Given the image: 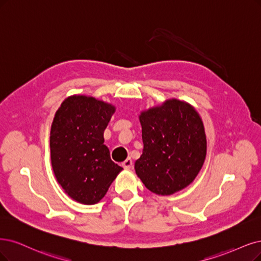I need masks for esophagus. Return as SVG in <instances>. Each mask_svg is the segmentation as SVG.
I'll return each mask as SVG.
<instances>
[{"label":"esophagus","mask_w":261,"mask_h":261,"mask_svg":"<svg viewBox=\"0 0 261 261\" xmlns=\"http://www.w3.org/2000/svg\"><path fill=\"white\" fill-rule=\"evenodd\" d=\"M122 167L125 169V170H130L132 167H133V161L131 158H127L123 162H122Z\"/></svg>","instance_id":"1"}]
</instances>
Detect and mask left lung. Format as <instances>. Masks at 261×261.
<instances>
[{
  "instance_id": "1",
  "label": "left lung",
  "mask_w": 261,
  "mask_h": 261,
  "mask_svg": "<svg viewBox=\"0 0 261 261\" xmlns=\"http://www.w3.org/2000/svg\"><path fill=\"white\" fill-rule=\"evenodd\" d=\"M143 151L134 163L137 175L158 196H170L195 180L206 157L203 121L194 106L168 99L142 111Z\"/></svg>"
}]
</instances>
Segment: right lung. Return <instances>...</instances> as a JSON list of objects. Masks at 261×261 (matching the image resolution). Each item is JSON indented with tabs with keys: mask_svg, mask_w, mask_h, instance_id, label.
<instances>
[{
	"mask_svg": "<svg viewBox=\"0 0 261 261\" xmlns=\"http://www.w3.org/2000/svg\"><path fill=\"white\" fill-rule=\"evenodd\" d=\"M116 108L93 96L73 94L57 110L50 158L57 181L82 204L100 202L122 168L112 161L103 133Z\"/></svg>",
	"mask_w": 261,
	"mask_h": 261,
	"instance_id": "add662e5",
	"label": "right lung"
}]
</instances>
